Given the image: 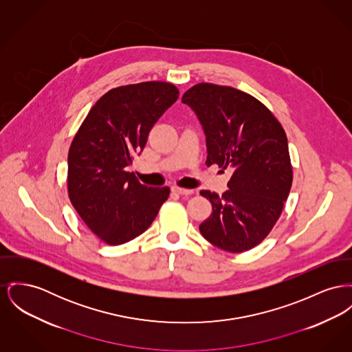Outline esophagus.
I'll return each instance as SVG.
<instances>
[{"mask_svg":"<svg viewBox=\"0 0 352 352\" xmlns=\"http://www.w3.org/2000/svg\"><path fill=\"white\" fill-rule=\"evenodd\" d=\"M173 191H174V192H177V194H179V195H185V197H188V195L194 194V191H192V190H190V188H184V187H173Z\"/></svg>","mask_w":352,"mask_h":352,"instance_id":"1","label":"esophagus"}]
</instances>
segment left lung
Returning <instances> with one entry per match:
<instances>
[{"instance_id": "obj_1", "label": "left lung", "mask_w": 352, "mask_h": 352, "mask_svg": "<svg viewBox=\"0 0 352 352\" xmlns=\"http://www.w3.org/2000/svg\"><path fill=\"white\" fill-rule=\"evenodd\" d=\"M206 134V165L232 175L221 197L202 190L212 207L199 225L204 238L230 252L258 246L279 219L292 185L283 126L259 100L231 86L201 82L182 97Z\"/></svg>"}]
</instances>
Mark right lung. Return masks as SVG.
Wrapping results in <instances>:
<instances>
[{
	"instance_id": "1",
	"label": "right lung",
	"mask_w": 352,
	"mask_h": 352,
	"mask_svg": "<svg viewBox=\"0 0 352 352\" xmlns=\"http://www.w3.org/2000/svg\"><path fill=\"white\" fill-rule=\"evenodd\" d=\"M178 96V87L164 81L114 87L93 104L72 141L69 199L107 245L141 235L170 195L167 186L140 184L126 167L145 148L150 130Z\"/></svg>"
}]
</instances>
